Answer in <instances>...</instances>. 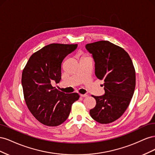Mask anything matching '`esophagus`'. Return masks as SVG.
Masks as SVG:
<instances>
[{
    "instance_id": "obj_1",
    "label": "esophagus",
    "mask_w": 155,
    "mask_h": 155,
    "mask_svg": "<svg viewBox=\"0 0 155 155\" xmlns=\"http://www.w3.org/2000/svg\"><path fill=\"white\" fill-rule=\"evenodd\" d=\"M80 96H81V97H86L88 96L87 94H81Z\"/></svg>"
}]
</instances>
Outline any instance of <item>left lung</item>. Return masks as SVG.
Segmentation results:
<instances>
[{
	"label": "left lung",
	"mask_w": 155,
	"mask_h": 155,
	"mask_svg": "<svg viewBox=\"0 0 155 155\" xmlns=\"http://www.w3.org/2000/svg\"><path fill=\"white\" fill-rule=\"evenodd\" d=\"M95 61V74L104 82L105 94L92 96L96 101L90 110L92 118L107 124L120 118L127 109L136 85L134 65L128 53L108 41H100L86 45Z\"/></svg>",
	"instance_id": "obj_1"
}]
</instances>
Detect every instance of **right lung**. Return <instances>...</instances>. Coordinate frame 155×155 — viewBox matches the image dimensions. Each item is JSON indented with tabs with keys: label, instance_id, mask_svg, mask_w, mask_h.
Listing matches in <instances>:
<instances>
[{
	"label": "right lung",
	"instance_id": "1",
	"mask_svg": "<svg viewBox=\"0 0 155 155\" xmlns=\"http://www.w3.org/2000/svg\"><path fill=\"white\" fill-rule=\"evenodd\" d=\"M78 45L52 43L33 54L23 69L22 85L26 104L39 122L58 126L68 118L78 93L65 94L51 85L61 79V64Z\"/></svg>",
	"mask_w": 155,
	"mask_h": 155
}]
</instances>
